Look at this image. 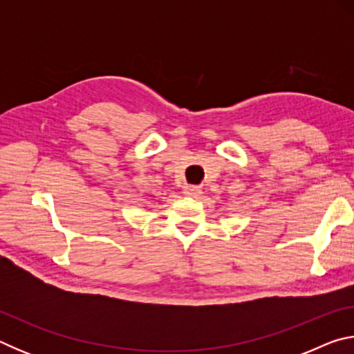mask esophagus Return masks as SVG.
<instances>
[{"label": "esophagus", "instance_id": "34e87169", "mask_svg": "<svg viewBox=\"0 0 354 354\" xmlns=\"http://www.w3.org/2000/svg\"><path fill=\"white\" fill-rule=\"evenodd\" d=\"M203 194L201 187H198V185H185L184 187V195L185 196H190V198H200Z\"/></svg>", "mask_w": 354, "mask_h": 354}]
</instances>
